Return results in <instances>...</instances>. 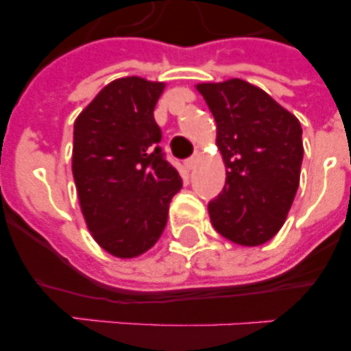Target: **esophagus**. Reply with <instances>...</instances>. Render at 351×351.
<instances>
[{
    "mask_svg": "<svg viewBox=\"0 0 351 351\" xmlns=\"http://www.w3.org/2000/svg\"><path fill=\"white\" fill-rule=\"evenodd\" d=\"M198 158H200V153H195L193 156L191 158H188V160L184 161V165H186V169H195V165H197L198 163Z\"/></svg>",
    "mask_w": 351,
    "mask_h": 351,
    "instance_id": "esophagus-1",
    "label": "esophagus"
}]
</instances>
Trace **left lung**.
I'll list each match as a JSON object with an SVG mask.
<instances>
[{
	"label": "left lung",
	"mask_w": 351,
	"mask_h": 351,
	"mask_svg": "<svg viewBox=\"0 0 351 351\" xmlns=\"http://www.w3.org/2000/svg\"><path fill=\"white\" fill-rule=\"evenodd\" d=\"M197 89L216 121L226 167L223 191L207 207L210 223L235 244H265L283 226L299 188V119L243 79L202 82Z\"/></svg>",
	"instance_id": "left-lung-1"
}]
</instances>
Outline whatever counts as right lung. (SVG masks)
<instances>
[{"label":"right lung","instance_id":"1","mask_svg":"<svg viewBox=\"0 0 351 351\" xmlns=\"http://www.w3.org/2000/svg\"><path fill=\"white\" fill-rule=\"evenodd\" d=\"M165 82L123 77L107 84L73 125L71 172L93 239L135 258L163 234L181 176L163 158L154 107Z\"/></svg>","mask_w":351,"mask_h":351}]
</instances>
